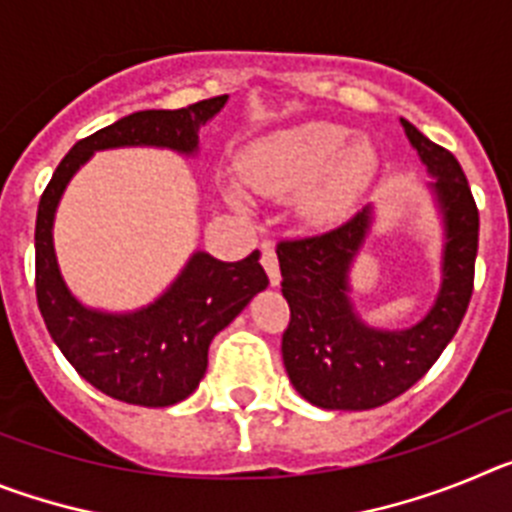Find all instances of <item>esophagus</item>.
<instances>
[{
    "instance_id": "esophagus-1",
    "label": "esophagus",
    "mask_w": 512,
    "mask_h": 512,
    "mask_svg": "<svg viewBox=\"0 0 512 512\" xmlns=\"http://www.w3.org/2000/svg\"><path fill=\"white\" fill-rule=\"evenodd\" d=\"M261 264H264L266 274H269L271 287H279L282 274H279V259H277V251H274V243L271 241L261 243Z\"/></svg>"
}]
</instances>
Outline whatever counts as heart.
I'll return each instance as SVG.
<instances>
[{
	"label": "heart",
	"instance_id": "b5f03b06",
	"mask_svg": "<svg viewBox=\"0 0 512 512\" xmlns=\"http://www.w3.org/2000/svg\"><path fill=\"white\" fill-rule=\"evenodd\" d=\"M336 122H302L256 140L238 158L248 187L264 194L300 192L307 217L328 220L346 210L377 174V151L369 140H348ZM230 202L241 194L228 189Z\"/></svg>",
	"mask_w": 512,
	"mask_h": 512
}]
</instances>
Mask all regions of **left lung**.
Here are the masks:
<instances>
[{
  "label": "left lung",
  "mask_w": 512,
  "mask_h": 512,
  "mask_svg": "<svg viewBox=\"0 0 512 512\" xmlns=\"http://www.w3.org/2000/svg\"><path fill=\"white\" fill-rule=\"evenodd\" d=\"M418 151L443 215L441 289L423 320L405 330L366 325L351 305L348 271L372 228L364 207L338 228L277 246L289 325L282 359L289 382L325 410H372L395 400L423 377L449 346L474 289L479 212L454 153L400 120Z\"/></svg>",
  "instance_id": "1"
}]
</instances>
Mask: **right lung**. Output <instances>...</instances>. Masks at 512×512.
<instances>
[{
    "label": "right lung",
    "instance_id": "obj_1",
    "mask_svg": "<svg viewBox=\"0 0 512 512\" xmlns=\"http://www.w3.org/2000/svg\"><path fill=\"white\" fill-rule=\"evenodd\" d=\"M228 94L182 110H143L112 122L71 148L45 187L35 220V295L45 328L92 387L130 405L169 408L197 390L207 372L212 338L233 323L269 277L259 251L243 261H217L205 251L192 259L164 295L133 312L81 305L66 287L53 248V217L71 176L94 151L125 146L197 153L200 128L223 110Z\"/></svg>",
    "mask_w": 512,
    "mask_h": 512
}]
</instances>
